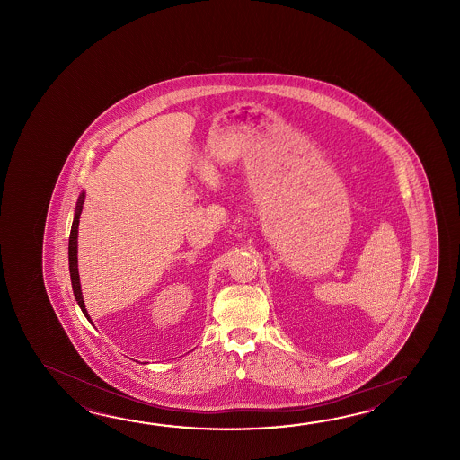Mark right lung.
Here are the masks:
<instances>
[{"label":"right lung","mask_w":460,"mask_h":460,"mask_svg":"<svg viewBox=\"0 0 460 460\" xmlns=\"http://www.w3.org/2000/svg\"><path fill=\"white\" fill-rule=\"evenodd\" d=\"M84 202H85V192H82L77 199V206H75V214H74V222H72V228H70L69 238V270H70V281H72V289H74V296L77 301L80 309L84 315L90 321L87 309H85V303L82 297V289H80V276H78L77 266V238H78V222H80V214L84 208ZM92 323V321H90Z\"/></svg>","instance_id":"obj_1"}]
</instances>
